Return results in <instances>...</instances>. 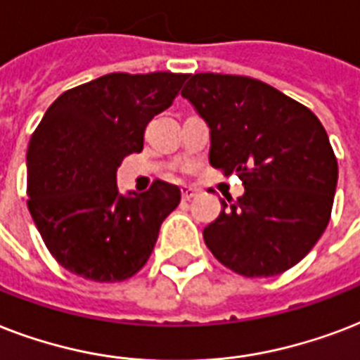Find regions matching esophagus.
I'll return each mask as SVG.
<instances>
[{
  "instance_id": "esophagus-1",
  "label": "esophagus",
  "mask_w": 360,
  "mask_h": 360,
  "mask_svg": "<svg viewBox=\"0 0 360 360\" xmlns=\"http://www.w3.org/2000/svg\"><path fill=\"white\" fill-rule=\"evenodd\" d=\"M195 195H197V189H195V188H189V186H184V188H182V199H184V200L193 199Z\"/></svg>"
}]
</instances>
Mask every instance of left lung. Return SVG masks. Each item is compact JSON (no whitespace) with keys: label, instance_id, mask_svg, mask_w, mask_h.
Returning a JSON list of instances; mask_svg holds the SVG:
<instances>
[{"label":"left lung","instance_id":"8db88e82","mask_svg":"<svg viewBox=\"0 0 360 360\" xmlns=\"http://www.w3.org/2000/svg\"><path fill=\"white\" fill-rule=\"evenodd\" d=\"M182 96L210 127V165L246 188L205 231L212 255L246 278L285 272L327 229L338 161L319 118L240 75L197 73Z\"/></svg>","mask_w":360,"mask_h":360}]
</instances>
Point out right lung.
Masks as SVG:
<instances>
[{"label": "right lung", "mask_w": 360, "mask_h": 360, "mask_svg": "<svg viewBox=\"0 0 360 360\" xmlns=\"http://www.w3.org/2000/svg\"><path fill=\"white\" fill-rule=\"evenodd\" d=\"M188 75L110 73L63 91L27 146V208L58 263L99 283L146 264L180 189L155 180L124 197L116 171L144 146V131L169 108Z\"/></svg>", "instance_id": "1"}]
</instances>
